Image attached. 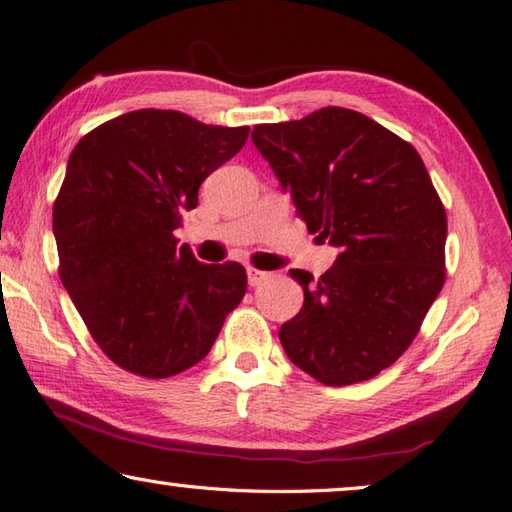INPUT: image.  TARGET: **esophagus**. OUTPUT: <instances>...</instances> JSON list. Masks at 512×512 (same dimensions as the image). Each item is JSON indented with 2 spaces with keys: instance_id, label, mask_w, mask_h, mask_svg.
I'll return each mask as SVG.
<instances>
[{
  "instance_id": "obj_1",
  "label": "esophagus",
  "mask_w": 512,
  "mask_h": 512,
  "mask_svg": "<svg viewBox=\"0 0 512 512\" xmlns=\"http://www.w3.org/2000/svg\"><path fill=\"white\" fill-rule=\"evenodd\" d=\"M269 278L267 272H260V269L256 267H249L247 269V281H249V287H258L260 283H265Z\"/></svg>"
}]
</instances>
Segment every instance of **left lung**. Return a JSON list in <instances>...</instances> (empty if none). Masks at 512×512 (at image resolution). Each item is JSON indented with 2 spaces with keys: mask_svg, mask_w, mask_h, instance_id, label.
Returning a JSON list of instances; mask_svg holds the SVG:
<instances>
[{
  "mask_svg": "<svg viewBox=\"0 0 512 512\" xmlns=\"http://www.w3.org/2000/svg\"><path fill=\"white\" fill-rule=\"evenodd\" d=\"M256 149L307 231L341 247L283 323L289 361L325 385L368 381L408 350L446 281L448 218L421 156L368 115L325 106L256 124Z\"/></svg>",
  "mask_w": 512,
  "mask_h": 512,
  "instance_id": "1",
  "label": "left lung"
}]
</instances>
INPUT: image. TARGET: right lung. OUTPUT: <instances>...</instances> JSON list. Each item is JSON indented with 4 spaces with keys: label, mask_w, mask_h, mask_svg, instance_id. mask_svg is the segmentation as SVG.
I'll return each instance as SVG.
<instances>
[{
    "label": "right lung",
    "mask_w": 512,
    "mask_h": 512,
    "mask_svg": "<svg viewBox=\"0 0 512 512\" xmlns=\"http://www.w3.org/2000/svg\"><path fill=\"white\" fill-rule=\"evenodd\" d=\"M249 127L140 109L75 144L53 205L60 278L86 330L122 370L147 379L205 359L243 301L238 263L205 265L178 247L211 171L245 147Z\"/></svg>",
    "instance_id": "obj_1"
}]
</instances>
